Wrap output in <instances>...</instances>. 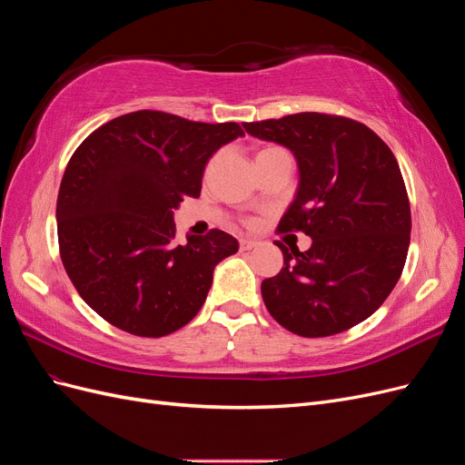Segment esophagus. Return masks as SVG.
<instances>
[{"label":"esophagus","mask_w":465,"mask_h":465,"mask_svg":"<svg viewBox=\"0 0 465 465\" xmlns=\"http://www.w3.org/2000/svg\"><path fill=\"white\" fill-rule=\"evenodd\" d=\"M258 242L256 241H250V238H241V250L246 252V250H252Z\"/></svg>","instance_id":"obj_1"}]
</instances>
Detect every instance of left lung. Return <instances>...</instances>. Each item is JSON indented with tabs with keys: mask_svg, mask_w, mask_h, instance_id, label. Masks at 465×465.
<instances>
[{
	"mask_svg": "<svg viewBox=\"0 0 465 465\" xmlns=\"http://www.w3.org/2000/svg\"><path fill=\"white\" fill-rule=\"evenodd\" d=\"M244 130L292 151L301 182L277 231L312 238L292 255L275 242L283 270L262 281L267 311L302 337L357 326L396 287L410 250L411 209L396 157L364 124L322 112L250 122Z\"/></svg>",
	"mask_w": 465,
	"mask_h": 465,
	"instance_id": "1",
	"label": "left lung"
}]
</instances>
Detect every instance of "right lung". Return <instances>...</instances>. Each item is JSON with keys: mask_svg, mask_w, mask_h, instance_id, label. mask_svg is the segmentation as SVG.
I'll use <instances>...</instances> for the list:
<instances>
[{"mask_svg": "<svg viewBox=\"0 0 465 465\" xmlns=\"http://www.w3.org/2000/svg\"><path fill=\"white\" fill-rule=\"evenodd\" d=\"M241 135L236 122L137 110L75 149L55 205L60 256L81 299L112 326L163 337L200 312L215 265L238 242L211 229L178 244L173 211L200 198L211 154Z\"/></svg>", "mask_w": 465, "mask_h": 465, "instance_id": "add662e5", "label": "right lung"}]
</instances>
